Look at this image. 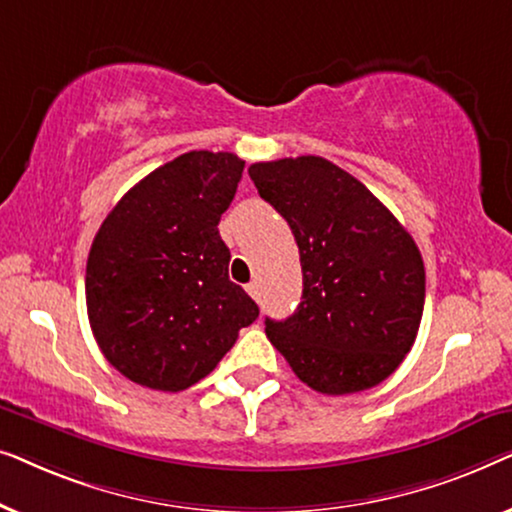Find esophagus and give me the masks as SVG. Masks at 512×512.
<instances>
[{
    "label": "esophagus",
    "instance_id": "34e87169",
    "mask_svg": "<svg viewBox=\"0 0 512 512\" xmlns=\"http://www.w3.org/2000/svg\"><path fill=\"white\" fill-rule=\"evenodd\" d=\"M247 291H249V296L254 298V300H258V296H261V286H258V282L247 284Z\"/></svg>",
    "mask_w": 512,
    "mask_h": 512
}]
</instances>
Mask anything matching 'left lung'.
I'll return each mask as SVG.
<instances>
[{"instance_id": "left-lung-1", "label": "left lung", "mask_w": 512, "mask_h": 512, "mask_svg": "<svg viewBox=\"0 0 512 512\" xmlns=\"http://www.w3.org/2000/svg\"><path fill=\"white\" fill-rule=\"evenodd\" d=\"M249 177L291 226L303 300L265 333L319 394L370 389L401 366L424 312V261L408 230L352 174L319 156L254 163Z\"/></svg>"}]
</instances>
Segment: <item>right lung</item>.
Instances as JSON below:
<instances>
[{
	"mask_svg": "<svg viewBox=\"0 0 512 512\" xmlns=\"http://www.w3.org/2000/svg\"><path fill=\"white\" fill-rule=\"evenodd\" d=\"M244 160L188 151L118 200L86 265V305L104 359L128 380L184 391L212 373L258 305L230 282L221 214Z\"/></svg>",
	"mask_w": 512,
	"mask_h": 512,
	"instance_id": "add662e5",
	"label": "right lung"
}]
</instances>
